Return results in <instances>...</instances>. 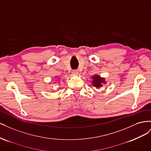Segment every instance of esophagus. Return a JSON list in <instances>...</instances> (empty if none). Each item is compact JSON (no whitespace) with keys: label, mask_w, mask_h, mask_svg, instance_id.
Returning <instances> with one entry per match:
<instances>
[{"label":"esophagus","mask_w":151,"mask_h":151,"mask_svg":"<svg viewBox=\"0 0 151 151\" xmlns=\"http://www.w3.org/2000/svg\"><path fill=\"white\" fill-rule=\"evenodd\" d=\"M72 75H74V76H77L79 74V71L77 70H73L72 72Z\"/></svg>","instance_id":"34e87169"}]
</instances>
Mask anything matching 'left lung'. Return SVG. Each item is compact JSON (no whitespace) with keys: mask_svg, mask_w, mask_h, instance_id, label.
Returning a JSON list of instances; mask_svg holds the SVG:
<instances>
[{"mask_svg":"<svg viewBox=\"0 0 151 151\" xmlns=\"http://www.w3.org/2000/svg\"><path fill=\"white\" fill-rule=\"evenodd\" d=\"M92 86H93L96 89H99L102 88L103 84L106 83V81H105V78L101 77L98 75H94L92 76Z\"/></svg>","mask_w":151,"mask_h":151,"instance_id":"1","label":"left lung"}]
</instances>
